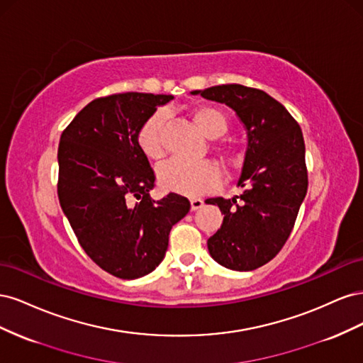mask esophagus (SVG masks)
Instances as JSON below:
<instances>
[{
    "label": "esophagus",
    "mask_w": 363,
    "mask_h": 363,
    "mask_svg": "<svg viewBox=\"0 0 363 363\" xmlns=\"http://www.w3.org/2000/svg\"><path fill=\"white\" fill-rule=\"evenodd\" d=\"M203 204H204V201H203L201 199H192V200H191V211H192V212L199 211V208L203 207Z\"/></svg>",
    "instance_id": "esophagus-1"
}]
</instances>
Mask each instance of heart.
<instances>
[{
    "instance_id": "1",
    "label": "heart",
    "mask_w": 363,
    "mask_h": 363,
    "mask_svg": "<svg viewBox=\"0 0 363 363\" xmlns=\"http://www.w3.org/2000/svg\"><path fill=\"white\" fill-rule=\"evenodd\" d=\"M192 119L201 133L208 139L223 136L228 128L227 118L218 108L211 106L196 107L192 112ZM164 121H167V112L159 108L140 125L138 131V145L151 160H159L163 156L162 131ZM238 156L239 155L235 148H227L224 151V157L228 162H235ZM157 179L163 189L184 195L203 194L212 189L219 180L212 163L204 160L188 162L182 159H172L163 163L157 169Z\"/></svg>"
}]
</instances>
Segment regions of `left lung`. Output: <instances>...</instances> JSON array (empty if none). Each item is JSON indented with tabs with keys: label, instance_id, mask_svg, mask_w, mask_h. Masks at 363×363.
<instances>
[{
	"label": "left lung",
	"instance_id": "1",
	"mask_svg": "<svg viewBox=\"0 0 363 363\" xmlns=\"http://www.w3.org/2000/svg\"><path fill=\"white\" fill-rule=\"evenodd\" d=\"M228 106L247 131V150L233 199L206 200L224 215L207 239L213 260L233 271L265 265L286 242L307 192L306 147L300 125L267 92L242 84L192 91Z\"/></svg>",
	"mask_w": 363,
	"mask_h": 363
}]
</instances>
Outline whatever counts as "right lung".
Masks as SVG:
<instances>
[{"instance_id":"add662e5","label":"right lung","mask_w":363,"mask_h":363,"mask_svg":"<svg viewBox=\"0 0 363 363\" xmlns=\"http://www.w3.org/2000/svg\"><path fill=\"white\" fill-rule=\"evenodd\" d=\"M172 98L142 92L96 98L60 136L62 211L86 255L124 280L160 265L172 225L191 208L172 192L152 200L155 171L136 139L140 125Z\"/></svg>"}]
</instances>
